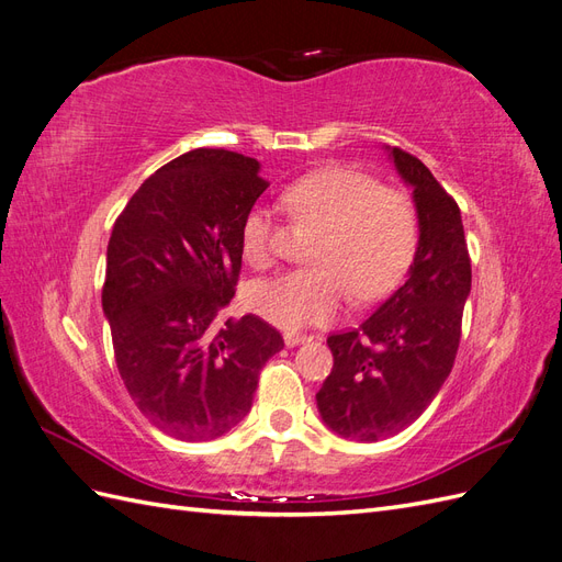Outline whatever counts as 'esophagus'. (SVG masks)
Here are the masks:
<instances>
[{
    "label": "esophagus",
    "instance_id": "esophagus-1",
    "mask_svg": "<svg viewBox=\"0 0 562 562\" xmlns=\"http://www.w3.org/2000/svg\"><path fill=\"white\" fill-rule=\"evenodd\" d=\"M312 337H307V335H297V333H285L283 335V342H285V347H297V345H304V342H310Z\"/></svg>",
    "mask_w": 562,
    "mask_h": 562
}]
</instances>
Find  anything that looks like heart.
Here are the masks:
<instances>
[{
    "mask_svg": "<svg viewBox=\"0 0 562 562\" xmlns=\"http://www.w3.org/2000/svg\"><path fill=\"white\" fill-rule=\"evenodd\" d=\"M285 203L300 225L318 229L310 248L316 267L250 283L248 307L283 330L335 318L349 302L384 297L413 265L419 220L413 199L347 166L297 180ZM244 260L265 269L274 260V213L255 206L241 225Z\"/></svg>",
    "mask_w": 562,
    "mask_h": 562,
    "instance_id": "b5f03b06",
    "label": "heart"
}]
</instances>
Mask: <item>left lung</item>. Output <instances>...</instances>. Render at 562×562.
I'll return each mask as SVG.
<instances>
[{"label":"left lung","mask_w":562,"mask_h":562,"mask_svg":"<svg viewBox=\"0 0 562 562\" xmlns=\"http://www.w3.org/2000/svg\"><path fill=\"white\" fill-rule=\"evenodd\" d=\"M413 190L419 241L405 283L359 328L328 337L333 372L316 394L337 436L375 443L413 424L448 380L471 293L462 213L417 157L384 147Z\"/></svg>","instance_id":"obj_1"}]
</instances>
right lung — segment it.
I'll return each mask as SVG.
<instances>
[{
  "label": "right lung",
  "mask_w": 562,
  "mask_h": 562,
  "mask_svg": "<svg viewBox=\"0 0 562 562\" xmlns=\"http://www.w3.org/2000/svg\"><path fill=\"white\" fill-rule=\"evenodd\" d=\"M267 187L260 161L192 149L149 176L112 227L103 312L119 375L173 438L236 427L262 366L283 349L281 333L252 314L213 330L239 281L244 217Z\"/></svg>",
  "instance_id": "obj_1"
}]
</instances>
